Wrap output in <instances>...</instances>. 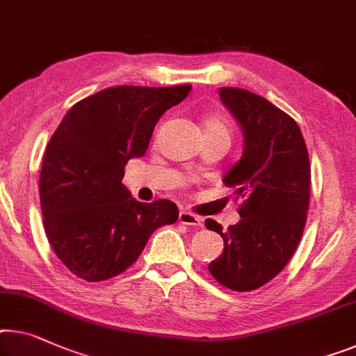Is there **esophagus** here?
<instances>
[{"mask_svg": "<svg viewBox=\"0 0 356 356\" xmlns=\"http://www.w3.org/2000/svg\"><path fill=\"white\" fill-rule=\"evenodd\" d=\"M180 224L184 225H192V227H201V219L196 214H192L188 211H180L179 214Z\"/></svg>", "mask_w": 356, "mask_h": 356, "instance_id": "esophagus-1", "label": "esophagus"}]
</instances>
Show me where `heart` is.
<instances>
[{
  "label": "heart",
  "mask_w": 356,
  "mask_h": 356,
  "mask_svg": "<svg viewBox=\"0 0 356 356\" xmlns=\"http://www.w3.org/2000/svg\"><path fill=\"white\" fill-rule=\"evenodd\" d=\"M203 132L204 137H222V139L230 140L232 127L229 120L222 113H209L203 120Z\"/></svg>",
  "instance_id": "b5f03b06"
}]
</instances>
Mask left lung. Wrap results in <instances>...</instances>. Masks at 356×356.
<instances>
[{
	"mask_svg": "<svg viewBox=\"0 0 356 356\" xmlns=\"http://www.w3.org/2000/svg\"><path fill=\"white\" fill-rule=\"evenodd\" d=\"M220 99L245 131L241 160L224 177L243 203L241 220L222 230L214 219L206 229L224 238V252L209 272L225 288L248 293L267 284L296 252L310 203V160L296 121L262 95L220 88Z\"/></svg>",
	"mask_w": 356,
	"mask_h": 356,
	"instance_id": "left-lung-1",
	"label": "left lung"
}]
</instances>
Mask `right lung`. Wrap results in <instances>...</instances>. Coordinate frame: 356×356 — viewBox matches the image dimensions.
Here are the masks:
<instances>
[{"label":"right lung","instance_id":"1","mask_svg":"<svg viewBox=\"0 0 356 356\" xmlns=\"http://www.w3.org/2000/svg\"><path fill=\"white\" fill-rule=\"evenodd\" d=\"M190 89L107 88L73 105L52 134L40 172L42 225L78 278L97 283L123 273L153 232L177 220L172 201L140 203L121 180L126 163L144 156L161 115Z\"/></svg>","mask_w":356,"mask_h":356}]
</instances>
